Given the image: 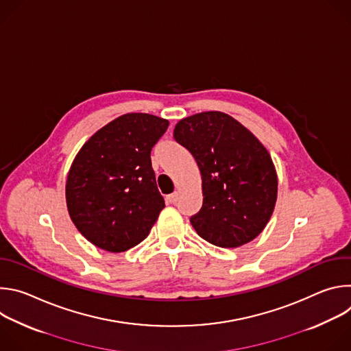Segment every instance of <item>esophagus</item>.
<instances>
[{"label":"esophagus","instance_id":"obj_1","mask_svg":"<svg viewBox=\"0 0 351 351\" xmlns=\"http://www.w3.org/2000/svg\"><path fill=\"white\" fill-rule=\"evenodd\" d=\"M178 198H179V193H178V191H173L172 194H169V195L167 197V202L171 203V204H175V203L178 202Z\"/></svg>","mask_w":351,"mask_h":351}]
</instances>
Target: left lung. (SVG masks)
I'll return each instance as SVG.
<instances>
[{
  "mask_svg": "<svg viewBox=\"0 0 351 351\" xmlns=\"http://www.w3.org/2000/svg\"><path fill=\"white\" fill-rule=\"evenodd\" d=\"M175 140L194 157L203 179V207L190 222L218 247L256 239L276 203L278 178L267 148L232 117L202 112L179 121Z\"/></svg>",
  "mask_w": 351,
  "mask_h": 351,
  "instance_id": "8db88e82",
  "label": "left lung"
}]
</instances>
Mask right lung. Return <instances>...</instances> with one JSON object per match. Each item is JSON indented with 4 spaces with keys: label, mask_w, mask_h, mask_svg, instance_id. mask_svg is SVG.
<instances>
[{
    "label": "right lung",
    "mask_w": 351,
    "mask_h": 351,
    "mask_svg": "<svg viewBox=\"0 0 351 351\" xmlns=\"http://www.w3.org/2000/svg\"><path fill=\"white\" fill-rule=\"evenodd\" d=\"M169 122L126 114L82 147L66 180V206L77 230L94 245L122 253L143 241L165 207L152 149Z\"/></svg>",
    "instance_id": "1"
}]
</instances>
